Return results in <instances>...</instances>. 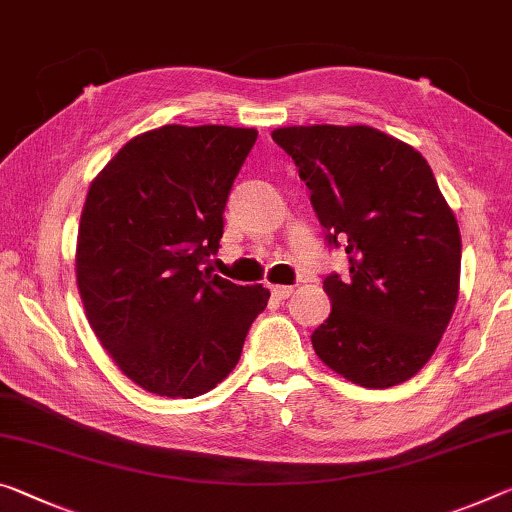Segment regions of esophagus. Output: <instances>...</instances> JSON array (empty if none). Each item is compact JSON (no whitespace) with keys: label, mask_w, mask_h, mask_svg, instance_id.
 <instances>
[{"label":"esophagus","mask_w":512,"mask_h":512,"mask_svg":"<svg viewBox=\"0 0 512 512\" xmlns=\"http://www.w3.org/2000/svg\"><path fill=\"white\" fill-rule=\"evenodd\" d=\"M271 291H273V296L278 298V300H285V298L291 296V291H294V287H289V285H273Z\"/></svg>","instance_id":"34e87169"}]
</instances>
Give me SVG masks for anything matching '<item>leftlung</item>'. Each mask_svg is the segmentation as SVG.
Instances as JSON below:
<instances>
[{
    "instance_id": "left-lung-1",
    "label": "left lung",
    "mask_w": 512,
    "mask_h": 512,
    "mask_svg": "<svg viewBox=\"0 0 512 512\" xmlns=\"http://www.w3.org/2000/svg\"><path fill=\"white\" fill-rule=\"evenodd\" d=\"M303 177L348 275L323 280L332 310L312 332L319 360L351 383L385 389L431 360L460 291V230L428 161L369 125L271 132Z\"/></svg>"
}]
</instances>
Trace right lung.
<instances>
[{
	"label": "right lung",
	"instance_id": "1",
	"mask_svg": "<svg viewBox=\"0 0 512 512\" xmlns=\"http://www.w3.org/2000/svg\"><path fill=\"white\" fill-rule=\"evenodd\" d=\"M255 141L253 127L164 125L127 141L88 186L77 289L104 351L145 392L214 389L271 296L202 269Z\"/></svg>",
	"mask_w": 512,
	"mask_h": 512
}]
</instances>
